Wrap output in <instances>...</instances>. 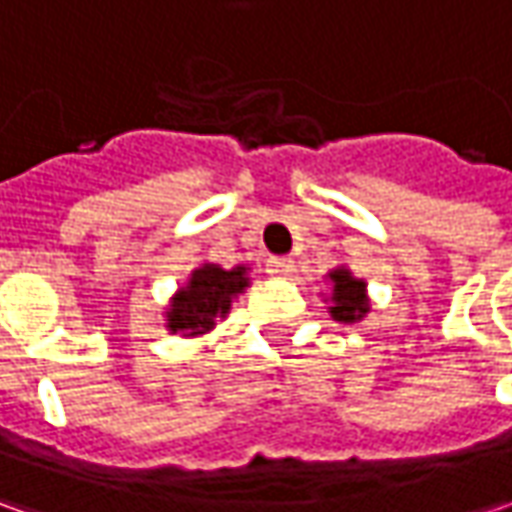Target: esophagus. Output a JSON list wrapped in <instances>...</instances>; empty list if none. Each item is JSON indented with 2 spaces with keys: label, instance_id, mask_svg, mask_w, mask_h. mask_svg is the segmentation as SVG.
Returning <instances> with one entry per match:
<instances>
[{
  "label": "esophagus",
  "instance_id": "34e87169",
  "mask_svg": "<svg viewBox=\"0 0 512 512\" xmlns=\"http://www.w3.org/2000/svg\"><path fill=\"white\" fill-rule=\"evenodd\" d=\"M293 259H287V256H270L267 259V273L270 276H290L293 273Z\"/></svg>",
  "mask_w": 512,
  "mask_h": 512
}]
</instances>
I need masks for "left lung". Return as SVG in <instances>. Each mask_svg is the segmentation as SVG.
<instances>
[{
  "label": "left lung",
  "instance_id": "left-lung-1",
  "mask_svg": "<svg viewBox=\"0 0 512 512\" xmlns=\"http://www.w3.org/2000/svg\"><path fill=\"white\" fill-rule=\"evenodd\" d=\"M327 282H330V293H327L325 302H330V316L336 322L344 325H353V322H362L370 310V299H367V282L356 279L347 267H336L327 273Z\"/></svg>",
  "mask_w": 512,
  "mask_h": 512
}]
</instances>
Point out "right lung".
Wrapping results in <instances>:
<instances>
[{"mask_svg": "<svg viewBox=\"0 0 512 512\" xmlns=\"http://www.w3.org/2000/svg\"><path fill=\"white\" fill-rule=\"evenodd\" d=\"M250 267L236 265L225 270L219 265H199L187 282L170 299L165 310V327L182 336H205L230 313L239 293L250 287Z\"/></svg>", "mask_w": 512, "mask_h": 512, "instance_id": "add662e5", "label": "right lung"}]
</instances>
